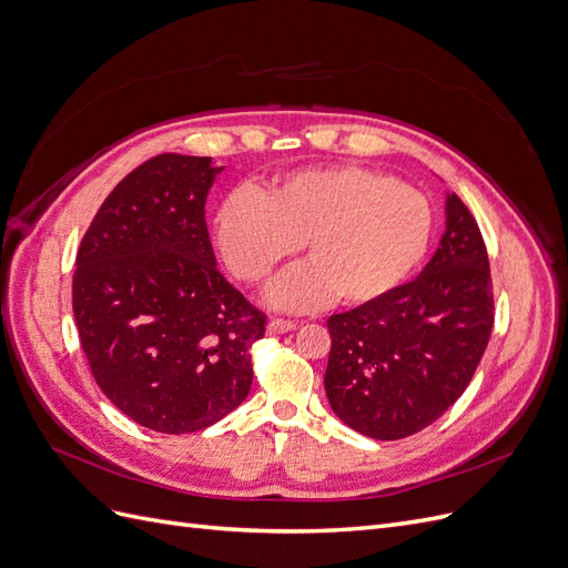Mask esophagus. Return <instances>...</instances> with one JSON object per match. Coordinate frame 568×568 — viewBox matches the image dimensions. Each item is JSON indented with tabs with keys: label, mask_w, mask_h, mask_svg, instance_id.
Listing matches in <instances>:
<instances>
[{
	"label": "esophagus",
	"mask_w": 568,
	"mask_h": 568,
	"mask_svg": "<svg viewBox=\"0 0 568 568\" xmlns=\"http://www.w3.org/2000/svg\"><path fill=\"white\" fill-rule=\"evenodd\" d=\"M296 329V322L294 320H284V317H274L267 324V332L270 334H284V332H294Z\"/></svg>",
	"instance_id": "34e87169"
}]
</instances>
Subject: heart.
I'll use <instances>...</instances> for the list:
<instances>
[{"mask_svg":"<svg viewBox=\"0 0 568 568\" xmlns=\"http://www.w3.org/2000/svg\"><path fill=\"white\" fill-rule=\"evenodd\" d=\"M434 209L417 189L357 165L307 168L263 192L239 189L215 217V244L251 286L267 284L303 246L307 265L274 288V303H367L403 284L424 261Z\"/></svg>","mask_w":568,"mask_h":568,"instance_id":"b5f03b06","label":"heart"}]
</instances>
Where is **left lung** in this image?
Returning a JSON list of instances; mask_svg holds the SVG:
<instances>
[{
    "mask_svg": "<svg viewBox=\"0 0 568 568\" xmlns=\"http://www.w3.org/2000/svg\"><path fill=\"white\" fill-rule=\"evenodd\" d=\"M448 227L417 280L326 320L324 388L355 432L400 440L457 403L484 357L495 322L484 236L457 194Z\"/></svg>",
    "mask_w": 568,
    "mask_h": 568,
    "instance_id": "left-lung-1",
    "label": "left lung"
}]
</instances>
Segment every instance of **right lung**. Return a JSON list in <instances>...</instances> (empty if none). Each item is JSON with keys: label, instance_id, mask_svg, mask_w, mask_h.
I'll list each match as a JSON object with an SVG mask.
<instances>
[{"label": "right lung", "instance_id": "add662e5", "mask_svg": "<svg viewBox=\"0 0 568 568\" xmlns=\"http://www.w3.org/2000/svg\"><path fill=\"white\" fill-rule=\"evenodd\" d=\"M209 156L161 153L115 184L84 232L73 315L94 382L132 422L192 434L244 403L267 315L215 265Z\"/></svg>", "mask_w": 568, "mask_h": 568}]
</instances>
